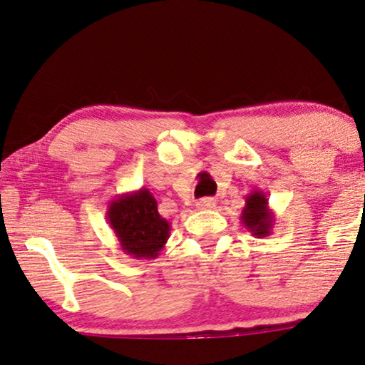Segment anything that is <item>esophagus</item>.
Returning a JSON list of instances; mask_svg holds the SVG:
<instances>
[{
	"label": "esophagus",
	"instance_id": "esophagus-1",
	"mask_svg": "<svg viewBox=\"0 0 365 365\" xmlns=\"http://www.w3.org/2000/svg\"><path fill=\"white\" fill-rule=\"evenodd\" d=\"M195 207L198 210H210V208L215 207V202H213L212 198H200V200H197Z\"/></svg>",
	"mask_w": 365,
	"mask_h": 365
}]
</instances>
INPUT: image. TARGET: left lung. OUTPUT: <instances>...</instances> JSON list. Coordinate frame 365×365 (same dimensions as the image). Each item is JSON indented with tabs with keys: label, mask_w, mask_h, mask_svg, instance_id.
I'll return each instance as SVG.
<instances>
[{
	"label": "left lung",
	"mask_w": 365,
	"mask_h": 365,
	"mask_svg": "<svg viewBox=\"0 0 365 365\" xmlns=\"http://www.w3.org/2000/svg\"><path fill=\"white\" fill-rule=\"evenodd\" d=\"M240 220L244 227L257 239H264L272 233L275 215L269 207V198L264 192L254 190L245 198V207L242 208Z\"/></svg>",
	"instance_id": "1"
}]
</instances>
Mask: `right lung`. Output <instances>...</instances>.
<instances>
[{
    "instance_id": "1",
    "label": "right lung",
    "mask_w": 365,
    "mask_h": 365,
    "mask_svg": "<svg viewBox=\"0 0 365 365\" xmlns=\"http://www.w3.org/2000/svg\"><path fill=\"white\" fill-rule=\"evenodd\" d=\"M106 220L121 252L137 260L160 255L170 237V222L158 213V203L148 188L116 195L106 208Z\"/></svg>"
}]
</instances>
